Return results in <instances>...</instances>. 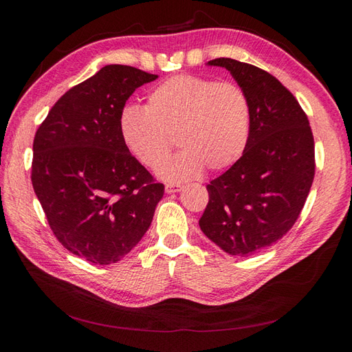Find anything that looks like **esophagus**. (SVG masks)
Masks as SVG:
<instances>
[{
    "label": "esophagus",
    "mask_w": 352,
    "mask_h": 352,
    "mask_svg": "<svg viewBox=\"0 0 352 352\" xmlns=\"http://www.w3.org/2000/svg\"><path fill=\"white\" fill-rule=\"evenodd\" d=\"M180 189H182V186H180V185H176V184H166V192H167V194L179 192Z\"/></svg>",
    "instance_id": "esophagus-1"
}]
</instances>
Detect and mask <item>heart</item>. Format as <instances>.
Listing matches in <instances>:
<instances>
[{
    "label": "heart",
    "mask_w": 352,
    "mask_h": 352,
    "mask_svg": "<svg viewBox=\"0 0 352 352\" xmlns=\"http://www.w3.org/2000/svg\"><path fill=\"white\" fill-rule=\"evenodd\" d=\"M251 132V102L238 83L197 74H177L148 95L146 107L124 105L120 133L131 154L157 168L175 146L184 148L160 167L168 180H188L207 167L232 166L243 154Z\"/></svg>",
    "instance_id": "obj_1"
}]
</instances>
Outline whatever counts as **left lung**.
Instances as JSON below:
<instances>
[{
	"label": "left lung",
	"mask_w": 352,
	"mask_h": 352,
	"mask_svg": "<svg viewBox=\"0 0 352 352\" xmlns=\"http://www.w3.org/2000/svg\"><path fill=\"white\" fill-rule=\"evenodd\" d=\"M228 69L251 102V132L243 154L207 185L199 228L219 247L248 257L286 235L300 217L316 172L310 122L292 92L273 74L233 58Z\"/></svg>",
	"instance_id": "left-lung-1"
}]
</instances>
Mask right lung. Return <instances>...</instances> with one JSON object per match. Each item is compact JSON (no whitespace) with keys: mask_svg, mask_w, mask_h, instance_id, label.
Masks as SVG:
<instances>
[{"mask_svg":"<svg viewBox=\"0 0 352 352\" xmlns=\"http://www.w3.org/2000/svg\"><path fill=\"white\" fill-rule=\"evenodd\" d=\"M157 78L132 66H105L61 95L35 133V194L58 242L89 263L111 264L131 252L163 198L164 185L120 133L126 101Z\"/></svg>","mask_w":352,"mask_h":352,"instance_id":"add662e5","label":"right lung"}]
</instances>
